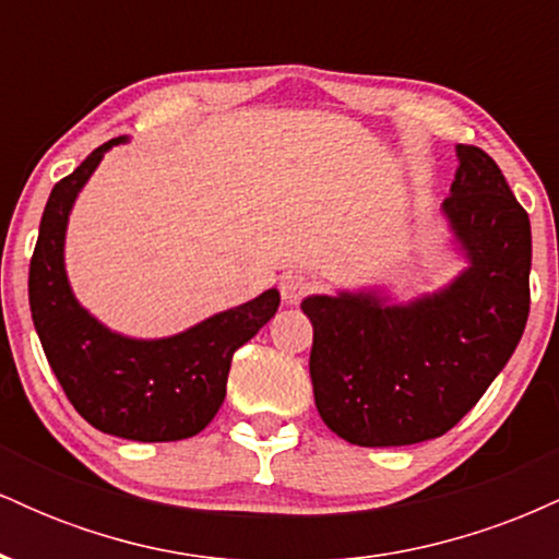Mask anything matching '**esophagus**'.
Masks as SVG:
<instances>
[{"mask_svg": "<svg viewBox=\"0 0 559 559\" xmlns=\"http://www.w3.org/2000/svg\"><path fill=\"white\" fill-rule=\"evenodd\" d=\"M310 292H312V284L305 278V275L288 273L281 278V299H284V305H299L301 297H307Z\"/></svg>", "mask_w": 559, "mask_h": 559, "instance_id": "1", "label": "esophagus"}]
</instances>
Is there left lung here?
Here are the masks:
<instances>
[{"label":"left lung","instance_id":"1","mask_svg":"<svg viewBox=\"0 0 559 559\" xmlns=\"http://www.w3.org/2000/svg\"><path fill=\"white\" fill-rule=\"evenodd\" d=\"M441 204L463 271L400 301L389 286L310 294V378L325 426L357 447H407L457 426L521 342L531 294V221L502 170L457 144Z\"/></svg>","mask_w":559,"mask_h":559}]
</instances>
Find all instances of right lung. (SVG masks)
I'll list each match as a JSON object with an SVG mask.
<instances>
[{
	"label": "right lung",
	"mask_w": 559,
	"mask_h": 559,
	"mask_svg": "<svg viewBox=\"0 0 559 559\" xmlns=\"http://www.w3.org/2000/svg\"><path fill=\"white\" fill-rule=\"evenodd\" d=\"M126 141L102 144L49 194L31 258V316L44 355L83 420L120 439L181 441L215 418L226 400L234 352L278 312L281 294L267 288L159 338L126 336L94 318L68 278V221L107 152Z\"/></svg>",
	"instance_id": "add662e5"
}]
</instances>
